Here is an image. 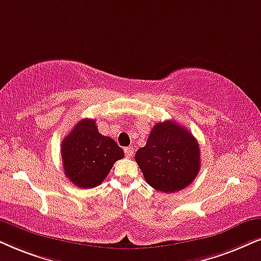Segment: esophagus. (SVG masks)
<instances>
[{
    "instance_id": "34e87169",
    "label": "esophagus",
    "mask_w": 261,
    "mask_h": 261,
    "mask_svg": "<svg viewBox=\"0 0 261 261\" xmlns=\"http://www.w3.org/2000/svg\"><path fill=\"white\" fill-rule=\"evenodd\" d=\"M124 151H125V155H126L127 158H131L134 155V148L133 147H126L124 149Z\"/></svg>"
}]
</instances>
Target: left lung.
Returning a JSON list of instances; mask_svg holds the SVG:
<instances>
[{"instance_id":"obj_1","label":"left lung","mask_w":261,"mask_h":261,"mask_svg":"<svg viewBox=\"0 0 261 261\" xmlns=\"http://www.w3.org/2000/svg\"><path fill=\"white\" fill-rule=\"evenodd\" d=\"M144 179L154 189L176 193L187 188L200 171V147L187 128L173 120L158 123L147 144L135 155Z\"/></svg>"}]
</instances>
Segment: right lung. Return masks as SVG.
I'll return each instance as SVG.
<instances>
[{
	"mask_svg": "<svg viewBox=\"0 0 261 261\" xmlns=\"http://www.w3.org/2000/svg\"><path fill=\"white\" fill-rule=\"evenodd\" d=\"M65 174L78 188L100 186L124 151L111 137L98 133L95 119H82L61 143Z\"/></svg>",
	"mask_w": 261,
	"mask_h": 261,
	"instance_id": "obj_1",
	"label": "right lung"
}]
</instances>
